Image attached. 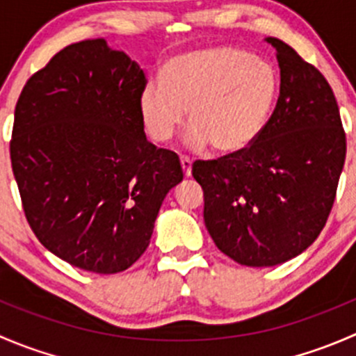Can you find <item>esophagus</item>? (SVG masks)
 Returning <instances> with one entry per match:
<instances>
[{
	"instance_id": "34e87169",
	"label": "esophagus",
	"mask_w": 356,
	"mask_h": 356,
	"mask_svg": "<svg viewBox=\"0 0 356 356\" xmlns=\"http://www.w3.org/2000/svg\"><path fill=\"white\" fill-rule=\"evenodd\" d=\"M181 165H182V172H184V175L186 177H189V175H191V167H193L191 158L181 156Z\"/></svg>"
}]
</instances>
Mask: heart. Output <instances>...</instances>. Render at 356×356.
Here are the masks:
<instances>
[{"instance_id": "heart-1", "label": "heart", "mask_w": 356, "mask_h": 356, "mask_svg": "<svg viewBox=\"0 0 356 356\" xmlns=\"http://www.w3.org/2000/svg\"><path fill=\"white\" fill-rule=\"evenodd\" d=\"M277 96L270 63L238 48H203L172 58L161 82H149L139 98L146 134L167 143L186 122V145L234 153L257 139Z\"/></svg>"}]
</instances>
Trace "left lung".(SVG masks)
<instances>
[{
    "mask_svg": "<svg viewBox=\"0 0 356 356\" xmlns=\"http://www.w3.org/2000/svg\"><path fill=\"white\" fill-rule=\"evenodd\" d=\"M267 42L281 68L270 118L246 148L193 163L211 239L248 267L284 264L318 238L346 156V134L329 82L281 39Z\"/></svg>",
    "mask_w": 356,
    "mask_h": 356,
    "instance_id": "8db88e82",
    "label": "left lung"
}]
</instances>
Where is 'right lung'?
<instances>
[{
	"mask_svg": "<svg viewBox=\"0 0 356 356\" xmlns=\"http://www.w3.org/2000/svg\"><path fill=\"white\" fill-rule=\"evenodd\" d=\"M146 82L125 53L86 39L35 72L17 102L10 158L25 218L46 250L82 270L131 267L184 177L179 156L146 139Z\"/></svg>",
	"mask_w": 356,
	"mask_h": 356,
	"instance_id": "right-lung-1",
	"label": "right lung"
}]
</instances>
